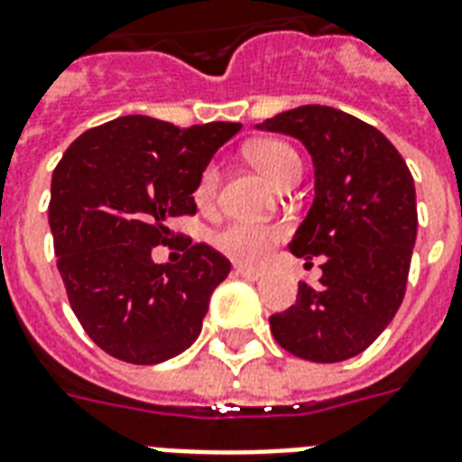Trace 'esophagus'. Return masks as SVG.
<instances>
[{
  "label": "esophagus",
  "mask_w": 462,
  "mask_h": 462,
  "mask_svg": "<svg viewBox=\"0 0 462 462\" xmlns=\"http://www.w3.org/2000/svg\"><path fill=\"white\" fill-rule=\"evenodd\" d=\"M235 273L242 278H249V281H259L263 276L262 269H254V266H245V263H237L235 266Z\"/></svg>",
  "instance_id": "34e87169"
}]
</instances>
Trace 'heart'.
Masks as SVG:
<instances>
[{"mask_svg":"<svg viewBox=\"0 0 462 462\" xmlns=\"http://www.w3.org/2000/svg\"><path fill=\"white\" fill-rule=\"evenodd\" d=\"M246 157L262 171L271 184L278 189L291 181L293 176H300V157L293 147L281 143V140H256L246 147ZM217 191V169L208 164L200 171L196 189H193V199L199 206H210L216 199ZM281 227L278 225H263V223H246V220H232L223 225L220 230L213 232L210 245L216 246L217 252L230 256L235 262H259L266 256L271 246L281 239Z\"/></svg>","mask_w":462,"mask_h":462,"instance_id":"heart-1","label":"heart"}]
</instances>
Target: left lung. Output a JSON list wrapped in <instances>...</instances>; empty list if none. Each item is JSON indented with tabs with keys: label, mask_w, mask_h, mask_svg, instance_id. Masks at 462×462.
Instances as JSON below:
<instances>
[{
	"label": "left lung",
	"mask_w": 462,
	"mask_h": 462,
	"mask_svg": "<svg viewBox=\"0 0 462 462\" xmlns=\"http://www.w3.org/2000/svg\"><path fill=\"white\" fill-rule=\"evenodd\" d=\"M256 128L298 137L315 164V200L288 249L322 259L319 286L271 315L293 356L337 364L371 346L402 305L417 239V193L402 154L378 128L332 106H298Z\"/></svg>",
	"instance_id": "8db88e82"
}]
</instances>
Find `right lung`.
<instances>
[{"instance_id":"obj_1","label":"right lung","mask_w":462,"mask_h":462,"mask_svg":"<svg viewBox=\"0 0 462 462\" xmlns=\"http://www.w3.org/2000/svg\"><path fill=\"white\" fill-rule=\"evenodd\" d=\"M239 128L121 116L82 133L52 171L58 271L79 325L108 356L152 365L199 339L230 262L189 237L172 242L185 252L176 264H154L152 249L174 237L171 217L196 213L200 171Z\"/></svg>"}]
</instances>
